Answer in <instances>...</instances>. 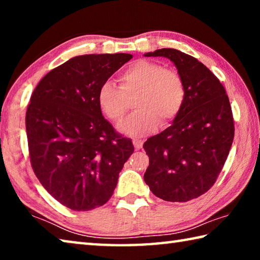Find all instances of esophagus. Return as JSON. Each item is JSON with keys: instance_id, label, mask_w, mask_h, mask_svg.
I'll use <instances>...</instances> for the list:
<instances>
[{"instance_id": "esophagus-1", "label": "esophagus", "mask_w": 260, "mask_h": 260, "mask_svg": "<svg viewBox=\"0 0 260 260\" xmlns=\"http://www.w3.org/2000/svg\"><path fill=\"white\" fill-rule=\"evenodd\" d=\"M133 144H134L136 150H140V149L142 148V146H143V141L139 140V139H135V140H133Z\"/></svg>"}]
</instances>
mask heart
I'll return each mask as SVG.
<instances>
[{
	"instance_id": "b5f03b06",
	"label": "heart",
	"mask_w": 260,
	"mask_h": 260,
	"mask_svg": "<svg viewBox=\"0 0 260 260\" xmlns=\"http://www.w3.org/2000/svg\"><path fill=\"white\" fill-rule=\"evenodd\" d=\"M120 87L111 81L100 86L98 103L105 116L120 122L129 110V100L136 109L120 129L129 135L151 133L160 122L169 125L178 116L186 99V86L178 71L165 69L153 60L140 59L119 76Z\"/></svg>"
}]
</instances>
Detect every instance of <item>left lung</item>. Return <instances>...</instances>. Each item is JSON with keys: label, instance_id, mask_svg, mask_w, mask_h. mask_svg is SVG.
I'll list each match as a JSON object with an SVG mask.
<instances>
[{"label": "left lung", "instance_id": "1", "mask_svg": "<svg viewBox=\"0 0 260 260\" xmlns=\"http://www.w3.org/2000/svg\"><path fill=\"white\" fill-rule=\"evenodd\" d=\"M147 57H167L186 86V99L173 124L143 144L149 156L144 181L167 202H188L217 181L234 140L230 99L219 79L199 59L164 48Z\"/></svg>", "mask_w": 260, "mask_h": 260}]
</instances>
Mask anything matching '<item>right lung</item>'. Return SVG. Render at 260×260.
<instances>
[{
  "instance_id": "right-lung-1",
  "label": "right lung",
  "mask_w": 260,
  "mask_h": 260,
  "mask_svg": "<svg viewBox=\"0 0 260 260\" xmlns=\"http://www.w3.org/2000/svg\"><path fill=\"white\" fill-rule=\"evenodd\" d=\"M132 57H73L47 73L30 96L25 118L30 165L46 190L73 211L107 203L134 151L98 103L100 86Z\"/></svg>"
}]
</instances>
